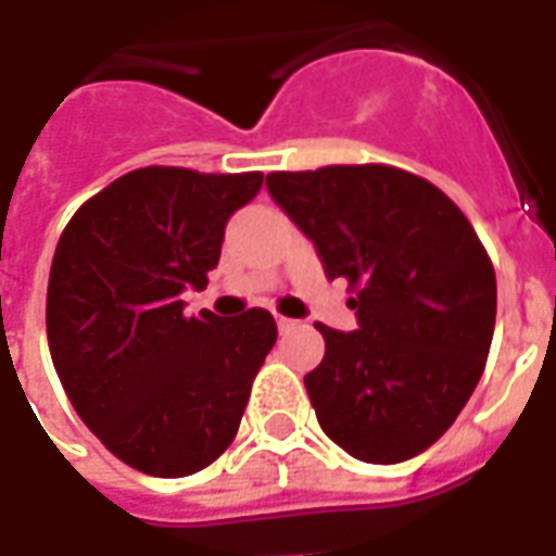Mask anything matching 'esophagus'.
<instances>
[{
    "instance_id": "esophagus-1",
    "label": "esophagus",
    "mask_w": 556,
    "mask_h": 556,
    "mask_svg": "<svg viewBox=\"0 0 556 556\" xmlns=\"http://www.w3.org/2000/svg\"><path fill=\"white\" fill-rule=\"evenodd\" d=\"M277 327L286 333V330H294L298 327V321L294 318H286V315H277Z\"/></svg>"
}]
</instances>
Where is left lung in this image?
Instances as JSON below:
<instances>
[{
	"label": "left lung",
	"instance_id": "obj_1",
	"mask_svg": "<svg viewBox=\"0 0 556 556\" xmlns=\"http://www.w3.org/2000/svg\"><path fill=\"white\" fill-rule=\"evenodd\" d=\"M267 193L313 241L327 279L357 289V330L315 325L303 378L318 426L369 465L408 462L450 429L485 369L497 282L446 193L393 166L270 172Z\"/></svg>",
	"mask_w": 556,
	"mask_h": 556
}]
</instances>
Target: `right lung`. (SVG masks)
Instances as JSON below:
<instances>
[{"instance_id": "right-lung-1", "label": "right lung", "mask_w": 556, "mask_h": 556, "mask_svg": "<svg viewBox=\"0 0 556 556\" xmlns=\"http://www.w3.org/2000/svg\"><path fill=\"white\" fill-rule=\"evenodd\" d=\"M262 172L146 166L91 195L59 238L47 342L71 405L148 477H190L235 441L255 372L277 342L267 309L184 315L205 289L229 217Z\"/></svg>"}]
</instances>
